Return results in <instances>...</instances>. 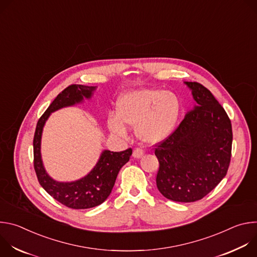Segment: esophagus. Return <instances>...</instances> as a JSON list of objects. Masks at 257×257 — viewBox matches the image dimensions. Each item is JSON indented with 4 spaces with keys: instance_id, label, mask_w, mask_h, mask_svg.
<instances>
[{
    "instance_id": "obj_1",
    "label": "esophagus",
    "mask_w": 257,
    "mask_h": 257,
    "mask_svg": "<svg viewBox=\"0 0 257 257\" xmlns=\"http://www.w3.org/2000/svg\"><path fill=\"white\" fill-rule=\"evenodd\" d=\"M135 159H139V158H141L142 156H143V151L141 150V149H135L134 151H133V155H132Z\"/></svg>"
}]
</instances>
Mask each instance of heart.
<instances>
[{
	"instance_id": "1",
	"label": "heart",
	"mask_w": 257,
	"mask_h": 257,
	"mask_svg": "<svg viewBox=\"0 0 257 257\" xmlns=\"http://www.w3.org/2000/svg\"><path fill=\"white\" fill-rule=\"evenodd\" d=\"M116 114L106 119L108 130L126 137L127 128H136L137 137L145 144H159L176 131L182 115V101L161 88H143L124 93L117 102Z\"/></svg>"
}]
</instances>
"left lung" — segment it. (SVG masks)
Returning a JSON list of instances; mask_svg holds the SVG:
<instances>
[{
	"label": "left lung",
	"mask_w": 257,
	"mask_h": 257,
	"mask_svg": "<svg viewBox=\"0 0 257 257\" xmlns=\"http://www.w3.org/2000/svg\"><path fill=\"white\" fill-rule=\"evenodd\" d=\"M196 104L174 134L156 145L159 191L168 199L193 202L207 195L227 175L232 124L212 93L198 82H185Z\"/></svg>",
	"instance_id": "obj_1"
}]
</instances>
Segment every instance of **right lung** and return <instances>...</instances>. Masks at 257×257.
<instances>
[{
    "label": "right lung",
    "mask_w": 257,
    "mask_h": 257,
    "mask_svg": "<svg viewBox=\"0 0 257 257\" xmlns=\"http://www.w3.org/2000/svg\"><path fill=\"white\" fill-rule=\"evenodd\" d=\"M95 88L81 84H72L65 88L40 118L33 138V165L40 184L57 201L74 209H85L101 204L111 194L119 171L132 155L131 149L120 153L103 151L95 167L85 177L73 182H58L46 172L41 154L46 121L51 113L62 107L80 103L84 98L89 99Z\"/></svg>",
    "instance_id": "add662e5"
}]
</instances>
